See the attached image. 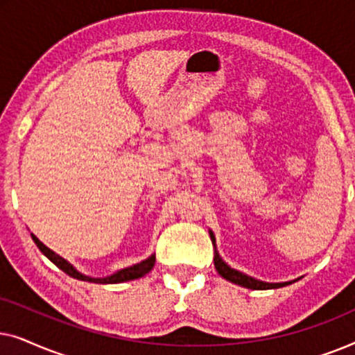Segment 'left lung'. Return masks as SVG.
<instances>
[{
	"instance_id": "1",
	"label": "left lung",
	"mask_w": 355,
	"mask_h": 355,
	"mask_svg": "<svg viewBox=\"0 0 355 355\" xmlns=\"http://www.w3.org/2000/svg\"><path fill=\"white\" fill-rule=\"evenodd\" d=\"M208 232H210L213 247H215V257H213V261H215V268H216L218 273H220V276H223V278H225L226 281H230V283H234L237 286H242V288L255 289V291L278 289V288H283V286H288V284L293 283V281H286V283H266V281L255 279V278H252V276H249V275L241 273V271L231 268V266L227 265L226 261L221 259V255L218 254V250H216V239H215V234H213V231H208Z\"/></svg>"
}]
</instances>
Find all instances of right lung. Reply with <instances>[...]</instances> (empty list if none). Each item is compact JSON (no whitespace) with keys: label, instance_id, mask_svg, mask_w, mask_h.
Listing matches in <instances>:
<instances>
[{"label":"right lung","instance_id":"obj_1","mask_svg":"<svg viewBox=\"0 0 355 355\" xmlns=\"http://www.w3.org/2000/svg\"><path fill=\"white\" fill-rule=\"evenodd\" d=\"M33 242H35L38 249L42 250V254L46 257L48 260H51L53 263H55L58 268L64 271L66 275L72 276V278L76 279H80V281H87V283H96V284H116V283H124V281H132V279H137V278H142L148 273V271H152L153 265H155V255L152 254L148 257V259H145L140 261V263H135L132 266H128V268H123L119 271H116V273L110 275V276H105V278H92V276H87L84 273H80L79 270H76L74 265H71L69 261L66 259H62L61 255H58L56 252H53L51 249H48V247L43 244V242L38 241V237L35 234H31Z\"/></svg>","mask_w":355,"mask_h":355}]
</instances>
